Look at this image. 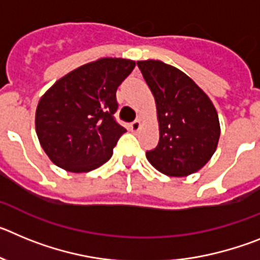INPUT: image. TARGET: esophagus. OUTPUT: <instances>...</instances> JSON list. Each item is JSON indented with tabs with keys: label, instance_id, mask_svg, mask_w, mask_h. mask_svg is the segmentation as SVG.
Instances as JSON below:
<instances>
[{
	"label": "esophagus",
	"instance_id": "34e87169",
	"mask_svg": "<svg viewBox=\"0 0 260 260\" xmlns=\"http://www.w3.org/2000/svg\"><path fill=\"white\" fill-rule=\"evenodd\" d=\"M130 128H132V132L137 133L139 128H141V121L139 119H135L134 122H132V125H130Z\"/></svg>",
	"mask_w": 260,
	"mask_h": 260
}]
</instances>
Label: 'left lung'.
Segmentation results:
<instances>
[{
    "label": "left lung",
    "instance_id": "left-lung-1",
    "mask_svg": "<svg viewBox=\"0 0 260 260\" xmlns=\"http://www.w3.org/2000/svg\"><path fill=\"white\" fill-rule=\"evenodd\" d=\"M157 108L160 139L147 151L158 172L185 177L198 172L215 153L220 138L219 116L194 80L161 61H138Z\"/></svg>",
    "mask_w": 260,
    "mask_h": 260
}]
</instances>
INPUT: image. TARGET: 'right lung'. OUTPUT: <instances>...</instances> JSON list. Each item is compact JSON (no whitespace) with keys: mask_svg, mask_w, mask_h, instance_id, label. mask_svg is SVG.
Listing matches in <instances>:
<instances>
[{"mask_svg":"<svg viewBox=\"0 0 260 260\" xmlns=\"http://www.w3.org/2000/svg\"><path fill=\"white\" fill-rule=\"evenodd\" d=\"M134 68L132 59L100 58L57 80L40 99L36 134L57 167L86 173L112 157L126 133L114 118L116 92Z\"/></svg>","mask_w":260,"mask_h":260,"instance_id":"right-lung-1","label":"right lung"}]
</instances>
